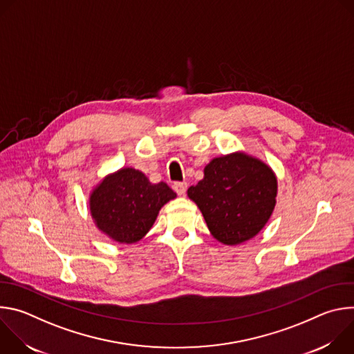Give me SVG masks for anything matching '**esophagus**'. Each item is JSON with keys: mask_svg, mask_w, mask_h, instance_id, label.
<instances>
[{"mask_svg": "<svg viewBox=\"0 0 354 354\" xmlns=\"http://www.w3.org/2000/svg\"><path fill=\"white\" fill-rule=\"evenodd\" d=\"M172 187H174V190H175L178 194H185V192H186V189H187V183H186V182H175V183L172 185Z\"/></svg>", "mask_w": 354, "mask_h": 354, "instance_id": "obj_1", "label": "esophagus"}]
</instances>
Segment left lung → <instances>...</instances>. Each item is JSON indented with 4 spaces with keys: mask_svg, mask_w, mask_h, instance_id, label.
I'll list each match as a JSON object with an SVG mask.
<instances>
[{
    "mask_svg": "<svg viewBox=\"0 0 354 354\" xmlns=\"http://www.w3.org/2000/svg\"><path fill=\"white\" fill-rule=\"evenodd\" d=\"M276 194L273 171L242 153L214 158L205 178L187 189L213 236L225 245L255 236L272 216Z\"/></svg>",
    "mask_w": 354,
    "mask_h": 354,
    "instance_id": "1",
    "label": "left lung"
}]
</instances>
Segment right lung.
<instances>
[{
    "label": "right lung",
    "instance_id": "obj_1",
    "mask_svg": "<svg viewBox=\"0 0 354 354\" xmlns=\"http://www.w3.org/2000/svg\"><path fill=\"white\" fill-rule=\"evenodd\" d=\"M176 193L165 183H151L144 174L124 168L106 176L91 194L96 227L123 243L140 241L153 227L158 212Z\"/></svg>",
    "mask_w": 354,
    "mask_h": 354
}]
</instances>
